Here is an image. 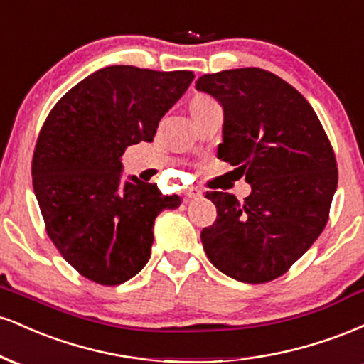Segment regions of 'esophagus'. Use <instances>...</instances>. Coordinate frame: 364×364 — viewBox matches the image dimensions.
Here are the masks:
<instances>
[{
  "instance_id": "obj_1",
  "label": "esophagus",
  "mask_w": 364,
  "mask_h": 364,
  "mask_svg": "<svg viewBox=\"0 0 364 364\" xmlns=\"http://www.w3.org/2000/svg\"><path fill=\"white\" fill-rule=\"evenodd\" d=\"M186 196L188 198H196V196H202V190L196 186H190L186 188Z\"/></svg>"
}]
</instances>
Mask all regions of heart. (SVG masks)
<instances>
[{"mask_svg": "<svg viewBox=\"0 0 364 364\" xmlns=\"http://www.w3.org/2000/svg\"><path fill=\"white\" fill-rule=\"evenodd\" d=\"M210 101H214V99H210V97H208V95H205V94H196V95H193V97H191V101H190V107L202 106V104L210 102Z\"/></svg>", "mask_w": 364, "mask_h": 364, "instance_id": "1", "label": "heart"}]
</instances>
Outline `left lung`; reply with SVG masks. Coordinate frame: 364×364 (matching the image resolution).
I'll return each mask as SVG.
<instances>
[{
    "mask_svg": "<svg viewBox=\"0 0 364 364\" xmlns=\"http://www.w3.org/2000/svg\"><path fill=\"white\" fill-rule=\"evenodd\" d=\"M196 89L223 104L217 156L252 185L245 202L207 191L217 219L200 235L203 250L214 267L236 281H274L327 225L339 178L336 154L310 102L267 70L207 73Z\"/></svg>",
    "mask_w": 364,
    "mask_h": 364,
    "instance_id": "1",
    "label": "left lung"
}]
</instances>
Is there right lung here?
<instances>
[{
  "label": "right lung",
  "mask_w": 364,
  "mask_h": 364,
  "mask_svg": "<svg viewBox=\"0 0 364 364\" xmlns=\"http://www.w3.org/2000/svg\"><path fill=\"white\" fill-rule=\"evenodd\" d=\"M195 75L118 65L89 75L56 102L32 157L46 232L78 274L101 286L145 267L154 220L181 203L152 183L121 178L124 150L152 141L157 124Z\"/></svg>",
  "instance_id": "add662e5"
}]
</instances>
